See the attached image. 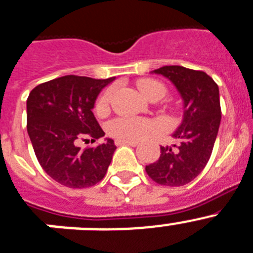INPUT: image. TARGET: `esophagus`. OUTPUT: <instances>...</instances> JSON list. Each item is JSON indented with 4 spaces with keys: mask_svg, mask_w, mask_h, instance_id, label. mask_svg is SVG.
Masks as SVG:
<instances>
[{
    "mask_svg": "<svg viewBox=\"0 0 253 253\" xmlns=\"http://www.w3.org/2000/svg\"><path fill=\"white\" fill-rule=\"evenodd\" d=\"M117 145H131V146H136L137 141H131V140H117L116 141Z\"/></svg>",
    "mask_w": 253,
    "mask_h": 253,
    "instance_id": "34e87169",
    "label": "esophagus"
}]
</instances>
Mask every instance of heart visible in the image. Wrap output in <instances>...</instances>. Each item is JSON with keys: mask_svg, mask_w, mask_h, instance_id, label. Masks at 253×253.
Returning a JSON list of instances; mask_svg holds the SVG:
<instances>
[{"mask_svg": "<svg viewBox=\"0 0 253 253\" xmlns=\"http://www.w3.org/2000/svg\"><path fill=\"white\" fill-rule=\"evenodd\" d=\"M140 92L150 100H159L161 97L166 94V86L156 80H140L137 82ZM112 95L113 90L107 88L97 97L96 104H95V112L97 116H105L109 113L110 101H112ZM156 123L150 120H144V118H133V117H118L116 120L110 121L108 125V132L113 137L118 140H131V141H137L156 130Z\"/></svg>", "mask_w": 253, "mask_h": 253, "instance_id": "obj_1", "label": "heart"}]
</instances>
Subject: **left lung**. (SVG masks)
<instances>
[{
    "label": "left lung",
    "instance_id": "obj_1",
    "mask_svg": "<svg viewBox=\"0 0 253 253\" xmlns=\"http://www.w3.org/2000/svg\"><path fill=\"white\" fill-rule=\"evenodd\" d=\"M176 86L184 100V118L172 146H161L158 161L145 167L153 181L182 186L194 180L209 162L217 136L221 107L218 86L209 74L181 65L156 69Z\"/></svg>",
    "mask_w": 253,
    "mask_h": 253
}]
</instances>
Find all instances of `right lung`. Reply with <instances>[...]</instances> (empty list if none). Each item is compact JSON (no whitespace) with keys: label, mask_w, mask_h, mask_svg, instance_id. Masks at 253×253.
<instances>
[{"label":"right lung","mask_w":253,"mask_h":253,"mask_svg":"<svg viewBox=\"0 0 253 253\" xmlns=\"http://www.w3.org/2000/svg\"><path fill=\"white\" fill-rule=\"evenodd\" d=\"M114 81L63 76L36 86L27 100V130L38 162L50 177L73 189L90 188L104 179L116 145L112 139L81 149L105 135L94 113L95 100Z\"/></svg>","instance_id":"add662e5"}]
</instances>
